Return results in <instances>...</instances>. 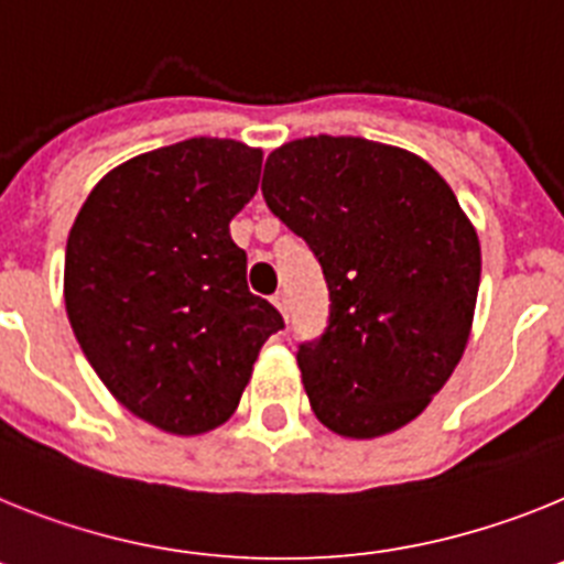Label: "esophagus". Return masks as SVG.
<instances>
[{"mask_svg": "<svg viewBox=\"0 0 564 564\" xmlns=\"http://www.w3.org/2000/svg\"><path fill=\"white\" fill-rule=\"evenodd\" d=\"M272 303H275V310L281 312V315H286V295H283V292L272 295Z\"/></svg>", "mask_w": 564, "mask_h": 564, "instance_id": "obj_1", "label": "esophagus"}]
</instances>
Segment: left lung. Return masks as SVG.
I'll return each mask as SVG.
<instances>
[{"label": "left lung", "mask_w": 564, "mask_h": 564, "mask_svg": "<svg viewBox=\"0 0 564 564\" xmlns=\"http://www.w3.org/2000/svg\"><path fill=\"white\" fill-rule=\"evenodd\" d=\"M261 189L329 283V326L297 349L315 417L351 440L403 429L471 335L482 254L457 195L420 155L355 135L278 147Z\"/></svg>", "instance_id": "obj_1"}]
</instances>
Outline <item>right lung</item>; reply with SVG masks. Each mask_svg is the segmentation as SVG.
Masks as SVG:
<instances>
[{"label": "right lung", "mask_w": 564, "mask_h": 564, "mask_svg": "<svg viewBox=\"0 0 564 564\" xmlns=\"http://www.w3.org/2000/svg\"><path fill=\"white\" fill-rule=\"evenodd\" d=\"M263 153L187 139L124 161L67 235L65 306L110 394L166 434L235 414L281 312L247 286L229 221L258 189Z\"/></svg>", "instance_id": "1"}]
</instances>
